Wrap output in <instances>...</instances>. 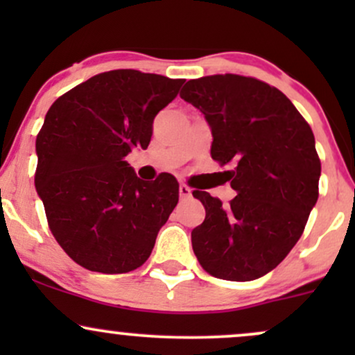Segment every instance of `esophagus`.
I'll list each match as a JSON object with an SVG mask.
<instances>
[{
    "label": "esophagus",
    "instance_id": "obj_1",
    "mask_svg": "<svg viewBox=\"0 0 355 355\" xmlns=\"http://www.w3.org/2000/svg\"><path fill=\"white\" fill-rule=\"evenodd\" d=\"M178 193H180V198H190L191 197V189H190V187H187L185 183H182V185L178 187Z\"/></svg>",
    "mask_w": 355,
    "mask_h": 355
}]
</instances>
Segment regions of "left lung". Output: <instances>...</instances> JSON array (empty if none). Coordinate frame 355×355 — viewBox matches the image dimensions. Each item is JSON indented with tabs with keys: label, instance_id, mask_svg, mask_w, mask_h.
Returning <instances> with one entry per match:
<instances>
[{
	"label": "left lung",
	"instance_id": "left-lung-1",
	"mask_svg": "<svg viewBox=\"0 0 355 355\" xmlns=\"http://www.w3.org/2000/svg\"><path fill=\"white\" fill-rule=\"evenodd\" d=\"M210 125V155L237 197L227 207L193 191L205 220L191 230L200 266L223 280L247 282L268 274L294 248L319 198L315 138L292 101L263 81L211 75L180 92Z\"/></svg>",
	"mask_w": 355,
	"mask_h": 355
}]
</instances>
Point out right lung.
Instances as JSON below:
<instances>
[{"label": "right lung", "mask_w": 355, "mask_h": 355, "mask_svg": "<svg viewBox=\"0 0 355 355\" xmlns=\"http://www.w3.org/2000/svg\"><path fill=\"white\" fill-rule=\"evenodd\" d=\"M185 80L113 70L48 110L36 137L35 187L61 248L81 267L126 274L144 266L178 202L170 173L140 180L125 157L146 148L153 118Z\"/></svg>", "instance_id": "1"}]
</instances>
